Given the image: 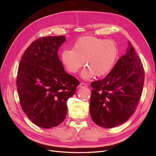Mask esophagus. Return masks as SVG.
Wrapping results in <instances>:
<instances>
[{
  "instance_id": "esophagus-1",
  "label": "esophagus",
  "mask_w": 156,
  "mask_h": 156,
  "mask_svg": "<svg viewBox=\"0 0 156 156\" xmlns=\"http://www.w3.org/2000/svg\"><path fill=\"white\" fill-rule=\"evenodd\" d=\"M88 87L87 84L84 83H80V84H79V87L80 88H85V87Z\"/></svg>"
}]
</instances>
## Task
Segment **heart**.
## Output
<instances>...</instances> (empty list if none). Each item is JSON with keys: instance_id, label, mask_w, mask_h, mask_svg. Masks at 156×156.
<instances>
[{"instance_id": "heart-1", "label": "heart", "mask_w": 156, "mask_h": 156, "mask_svg": "<svg viewBox=\"0 0 156 156\" xmlns=\"http://www.w3.org/2000/svg\"><path fill=\"white\" fill-rule=\"evenodd\" d=\"M119 49L116 42L93 36H83L75 41L72 49H64L60 60L68 72L75 73L84 64L87 66L82 72L85 79L105 76L116 62Z\"/></svg>"}]
</instances>
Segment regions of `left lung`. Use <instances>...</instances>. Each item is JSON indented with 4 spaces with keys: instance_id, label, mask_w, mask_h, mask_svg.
Wrapping results in <instances>:
<instances>
[{
    "instance_id": "1",
    "label": "left lung",
    "mask_w": 156,
    "mask_h": 156,
    "mask_svg": "<svg viewBox=\"0 0 156 156\" xmlns=\"http://www.w3.org/2000/svg\"><path fill=\"white\" fill-rule=\"evenodd\" d=\"M144 81L142 62L129 41L126 53L110 73L90 84V112L94 123L105 128L124 123L136 110Z\"/></svg>"
}]
</instances>
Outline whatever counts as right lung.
Here are the masks:
<instances>
[{"mask_svg":"<svg viewBox=\"0 0 156 156\" xmlns=\"http://www.w3.org/2000/svg\"><path fill=\"white\" fill-rule=\"evenodd\" d=\"M64 36H46L28 47L19 65L16 84L20 103L36 126H58L67 113V101L76 92L78 80L65 72L58 50Z\"/></svg>","mask_w":156,"mask_h":156,"instance_id":"obj_1","label":"right lung"}]
</instances>
